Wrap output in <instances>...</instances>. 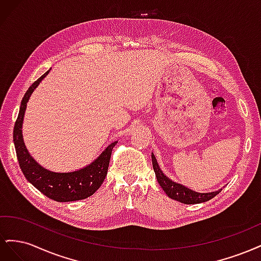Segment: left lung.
Returning a JSON list of instances; mask_svg holds the SVG:
<instances>
[{
    "label": "left lung",
    "instance_id": "1",
    "mask_svg": "<svg viewBox=\"0 0 261 261\" xmlns=\"http://www.w3.org/2000/svg\"><path fill=\"white\" fill-rule=\"evenodd\" d=\"M151 159H152V167L155 173L158 183L160 184L165 194H167L172 199L177 200L185 204L200 203V202H204L212 199L213 197L217 196L221 191H222V189H219L217 192H211V193H198V192L192 191L191 188H188L179 183H176V181L170 179L167 175L163 174V172L159 168V164H158L153 153L151 154Z\"/></svg>",
    "mask_w": 261,
    "mask_h": 261
}]
</instances>
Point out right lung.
Wrapping results in <instances>:
<instances>
[{
  "mask_svg": "<svg viewBox=\"0 0 261 261\" xmlns=\"http://www.w3.org/2000/svg\"><path fill=\"white\" fill-rule=\"evenodd\" d=\"M51 69V68H50ZM50 69L31 85L21 100L19 113L14 126V145L19 167L29 183L48 198L59 202L86 199L98 191L107 176L112 149L117 141L109 145L96 160L87 167L67 173L53 172L43 168L30 155L22 139V121L31 93L49 74Z\"/></svg>",
  "mask_w": 261,
  "mask_h": 261,
  "instance_id": "obj_1",
  "label": "right lung"
}]
</instances>
